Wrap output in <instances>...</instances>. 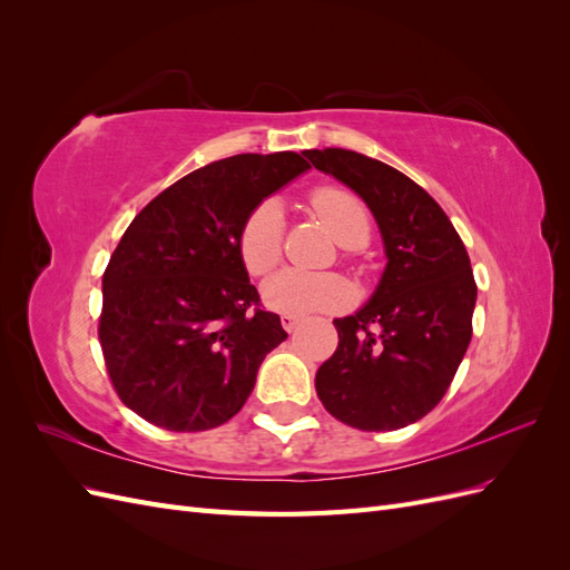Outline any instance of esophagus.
<instances>
[{"label":"esophagus","mask_w":570,"mask_h":570,"mask_svg":"<svg viewBox=\"0 0 570 570\" xmlns=\"http://www.w3.org/2000/svg\"><path fill=\"white\" fill-rule=\"evenodd\" d=\"M281 323H283V327H285L287 333H292L299 325V318H295V316H281Z\"/></svg>","instance_id":"obj_1"}]
</instances>
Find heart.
Instances as JSON below:
<instances>
[{
  "label": "heart",
  "instance_id": "heart-1",
  "mask_svg": "<svg viewBox=\"0 0 570 570\" xmlns=\"http://www.w3.org/2000/svg\"><path fill=\"white\" fill-rule=\"evenodd\" d=\"M308 206L325 223V228L342 247H364L371 239V212L358 195L340 185H321L308 195ZM285 214L278 199H262L239 223L237 254L254 278L268 275L283 258ZM264 302L275 314L308 316L318 312H337L352 299V287L333 271L285 268L264 283Z\"/></svg>",
  "mask_w": 570,
  "mask_h": 570
}]
</instances>
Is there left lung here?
Returning <instances> with one entry per match:
<instances>
[{
	"label": "left lung",
	"mask_w": 570,
	"mask_h": 570,
	"mask_svg": "<svg viewBox=\"0 0 570 570\" xmlns=\"http://www.w3.org/2000/svg\"><path fill=\"white\" fill-rule=\"evenodd\" d=\"M304 157L368 204L387 254L373 299L335 321L318 400L366 433L406 428L440 404L469 350L478 297L469 252L440 204L396 168L335 147Z\"/></svg>",
	"instance_id": "1"
}]
</instances>
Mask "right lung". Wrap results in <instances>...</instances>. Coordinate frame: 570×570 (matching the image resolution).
<instances>
[{
    "label": "right lung",
    "mask_w": 570,
    "mask_h": 570,
    "mask_svg": "<svg viewBox=\"0 0 570 570\" xmlns=\"http://www.w3.org/2000/svg\"><path fill=\"white\" fill-rule=\"evenodd\" d=\"M297 151L237 154L180 178L132 218L101 278L99 344L137 416L174 433L230 421L287 337L237 254L254 204L304 174Z\"/></svg>",
    "instance_id": "add662e5"
}]
</instances>
